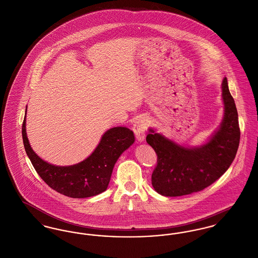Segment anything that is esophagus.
<instances>
[{"mask_svg": "<svg viewBox=\"0 0 258 258\" xmlns=\"http://www.w3.org/2000/svg\"><path fill=\"white\" fill-rule=\"evenodd\" d=\"M147 127V119L144 117H140L137 119L133 125L134 133L136 135L137 140L139 142H142L145 139V131Z\"/></svg>", "mask_w": 258, "mask_h": 258, "instance_id": "obj_1", "label": "esophagus"}]
</instances>
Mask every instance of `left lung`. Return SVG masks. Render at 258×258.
Instances as JSON below:
<instances>
[{
	"mask_svg": "<svg viewBox=\"0 0 258 258\" xmlns=\"http://www.w3.org/2000/svg\"><path fill=\"white\" fill-rule=\"evenodd\" d=\"M222 100L223 119L202 145H180L149 128L146 141L157 154L151 181L159 195L174 198L200 191L217 180L233 163L240 132L238 111L226 78L222 82Z\"/></svg>",
	"mask_w": 258,
	"mask_h": 258,
	"instance_id": "1",
	"label": "left lung"
}]
</instances>
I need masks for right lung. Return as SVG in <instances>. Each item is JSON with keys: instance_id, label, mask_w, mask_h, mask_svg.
Listing matches in <instances>:
<instances>
[{"instance_id": "right-lung-1", "label": "right lung", "mask_w": 258, "mask_h": 258, "mask_svg": "<svg viewBox=\"0 0 258 258\" xmlns=\"http://www.w3.org/2000/svg\"><path fill=\"white\" fill-rule=\"evenodd\" d=\"M25 118L22 139L34 169L51 188L73 199L91 198L105 191L117 160L135 142L134 133L127 127H112L102 136L99 144L87 158L71 166H56L40 158L31 148L26 135Z\"/></svg>"}]
</instances>
